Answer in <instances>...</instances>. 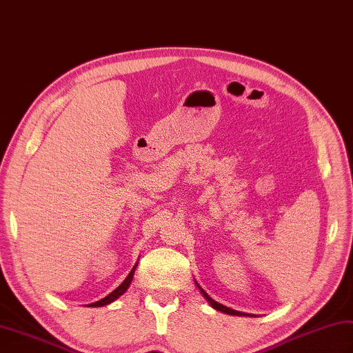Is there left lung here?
Returning a JSON list of instances; mask_svg holds the SVG:
<instances>
[{"mask_svg": "<svg viewBox=\"0 0 353 353\" xmlns=\"http://www.w3.org/2000/svg\"><path fill=\"white\" fill-rule=\"evenodd\" d=\"M196 286L200 288V285H198V283H196ZM200 291H201V292H203V295L205 296V300L210 303V305L213 307V309L219 310V312H223V313H227V314H232V316H243V314H245V313H240V312H237V310H232V309H230V307H225L223 304H221V303H218V301H214L212 296L207 295V292L204 291V289H201V288H200Z\"/></svg>", "mask_w": 353, "mask_h": 353, "instance_id": "left-lung-1", "label": "left lung"}]
</instances>
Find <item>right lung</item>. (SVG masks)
Segmentation results:
<instances>
[{"instance_id": "obj_1", "label": "right lung", "mask_w": 353, "mask_h": 353, "mask_svg": "<svg viewBox=\"0 0 353 353\" xmlns=\"http://www.w3.org/2000/svg\"><path fill=\"white\" fill-rule=\"evenodd\" d=\"M135 267H137V265H134V267H132V270L130 271V274L126 276V279L123 280V282H122L119 286H117V288L114 289L113 292L108 294L105 298H103V300H99V301L92 303V304H89V305H90V307H101V305H105V304H110L112 301H114V300H116V298H119V296L126 291V289H128V286L131 285V280H132V276H134Z\"/></svg>"}]
</instances>
